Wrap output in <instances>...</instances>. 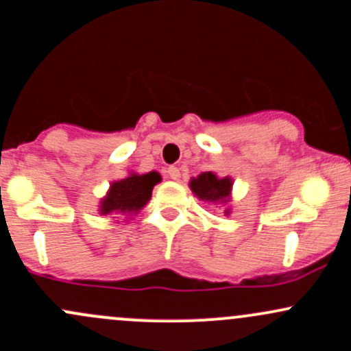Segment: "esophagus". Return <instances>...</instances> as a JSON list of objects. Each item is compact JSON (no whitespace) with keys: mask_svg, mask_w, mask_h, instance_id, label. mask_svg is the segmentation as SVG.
Instances as JSON below:
<instances>
[{"mask_svg":"<svg viewBox=\"0 0 351 351\" xmlns=\"http://www.w3.org/2000/svg\"><path fill=\"white\" fill-rule=\"evenodd\" d=\"M168 175H169V178L173 180V182H178L180 176H182V173H180L178 168L171 166V168H168Z\"/></svg>","mask_w":351,"mask_h":351,"instance_id":"obj_1","label":"esophagus"}]
</instances>
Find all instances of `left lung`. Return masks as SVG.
<instances>
[{
	"mask_svg": "<svg viewBox=\"0 0 351 351\" xmlns=\"http://www.w3.org/2000/svg\"><path fill=\"white\" fill-rule=\"evenodd\" d=\"M188 185L198 200L223 206L225 215L230 213L228 204L232 202V186H234V180L230 176L220 178L213 171H204L197 178H191Z\"/></svg>",
	"mask_w": 351,
	"mask_h": 351,
	"instance_id": "1",
	"label": "left lung"
}]
</instances>
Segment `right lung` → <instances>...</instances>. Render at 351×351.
<instances>
[{"label":"right lung","instance_id":"add662e5","mask_svg":"<svg viewBox=\"0 0 351 351\" xmlns=\"http://www.w3.org/2000/svg\"><path fill=\"white\" fill-rule=\"evenodd\" d=\"M160 182L161 175L158 171L143 173V175L129 171L126 178L110 183L108 193L99 202L97 212L101 215H138L151 200L154 185Z\"/></svg>","mask_w":351,"mask_h":351}]
</instances>
